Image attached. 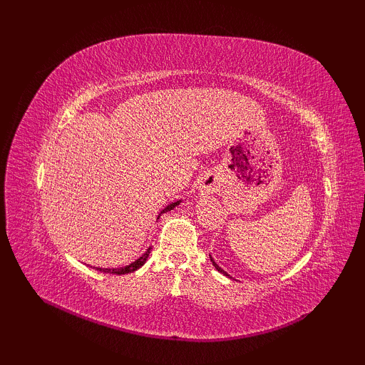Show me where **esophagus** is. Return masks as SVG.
<instances>
[{
    "label": "esophagus",
    "mask_w": 365,
    "mask_h": 365,
    "mask_svg": "<svg viewBox=\"0 0 365 365\" xmlns=\"http://www.w3.org/2000/svg\"><path fill=\"white\" fill-rule=\"evenodd\" d=\"M216 189H217L216 182H215L213 180H210V178H204V181L201 182V187H200V190H201V193H202V195L215 193V192H216Z\"/></svg>",
    "instance_id": "obj_1"
}]
</instances>
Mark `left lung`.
<instances>
[{"mask_svg":"<svg viewBox=\"0 0 365 365\" xmlns=\"http://www.w3.org/2000/svg\"><path fill=\"white\" fill-rule=\"evenodd\" d=\"M210 260H212V262H213V264H215V268H216V269H217V271H220V272H222V274H224V275H228V274H227V272H225V271H224V269H222V268H220V267H219V264H217V263H216V262H215V260H213V259H212V257H210Z\"/></svg>","mask_w":365,"mask_h":365,"instance_id":"1","label":"left lung"}]
</instances>
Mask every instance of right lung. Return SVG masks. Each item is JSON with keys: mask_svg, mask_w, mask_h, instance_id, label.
Here are the masks:
<instances>
[{"mask_svg": "<svg viewBox=\"0 0 365 365\" xmlns=\"http://www.w3.org/2000/svg\"><path fill=\"white\" fill-rule=\"evenodd\" d=\"M180 202L181 201H176V202H172V204H169L168 207H165L163 212L158 215V219H160V216L163 215V213H165V212H170L172 208H175L176 205H180ZM150 247L148 248V251L143 254V256L140 257V259H137L135 262H132L130 264H128V267H125V268H96L97 271H101V272H109V274H117V275H121V274H129V272H134V271H137L138 268H141L143 264L146 263V260H148V257H149V252H150Z\"/></svg>", "mask_w": 365, "mask_h": 365, "instance_id": "add662e5", "label": "right lung"}]
</instances>
